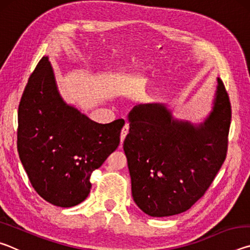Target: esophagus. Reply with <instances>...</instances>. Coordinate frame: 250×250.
Segmentation results:
<instances>
[{"label": "esophagus", "instance_id": "34e87169", "mask_svg": "<svg viewBox=\"0 0 250 250\" xmlns=\"http://www.w3.org/2000/svg\"><path fill=\"white\" fill-rule=\"evenodd\" d=\"M129 133V125H124V128H122V130H121V135H120V140H121V143H124V141H125V137H126V134Z\"/></svg>", "mask_w": 250, "mask_h": 250}]
</instances>
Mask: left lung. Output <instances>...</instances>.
Returning a JSON list of instances; mask_svg holds the SVG:
<instances>
[{
  "label": "left lung",
  "mask_w": 250,
  "mask_h": 250,
  "mask_svg": "<svg viewBox=\"0 0 250 250\" xmlns=\"http://www.w3.org/2000/svg\"><path fill=\"white\" fill-rule=\"evenodd\" d=\"M213 111L195 126L176 120L163 104H139L129 113L124 142L133 201L153 217L188 210L204 195L226 159L229 97L217 78Z\"/></svg>",
  "instance_id": "8db88e82"
}]
</instances>
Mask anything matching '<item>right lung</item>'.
<instances>
[{
    "instance_id": "1",
    "label": "right lung",
    "mask_w": 250,
    "mask_h": 250,
    "mask_svg": "<svg viewBox=\"0 0 250 250\" xmlns=\"http://www.w3.org/2000/svg\"><path fill=\"white\" fill-rule=\"evenodd\" d=\"M18 116V151L34 189L61 207L86 200L91 173L119 146L125 120L97 124L67 104L47 56L29 77Z\"/></svg>"
}]
</instances>
